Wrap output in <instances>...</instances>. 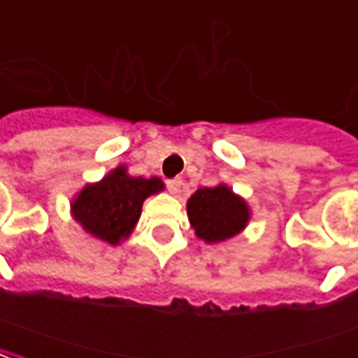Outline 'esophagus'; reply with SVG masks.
<instances>
[{"label":"esophagus","mask_w":358,"mask_h":358,"mask_svg":"<svg viewBox=\"0 0 358 358\" xmlns=\"http://www.w3.org/2000/svg\"><path fill=\"white\" fill-rule=\"evenodd\" d=\"M181 185H183L181 179H169V181H167V189H169L171 194H177V192L181 191Z\"/></svg>","instance_id":"obj_1"}]
</instances>
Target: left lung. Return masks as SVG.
<instances>
[{
  "label": "left lung",
  "mask_w": 358,
  "mask_h": 358,
  "mask_svg": "<svg viewBox=\"0 0 358 358\" xmlns=\"http://www.w3.org/2000/svg\"><path fill=\"white\" fill-rule=\"evenodd\" d=\"M187 215L194 235L208 245L239 235L250 222L247 200L225 183L204 187L187 200Z\"/></svg>",
  "instance_id": "8db88e82"
}]
</instances>
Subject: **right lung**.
Here are the masks:
<instances>
[{
    "label": "right lung",
    "mask_w": 358,
    "mask_h": 358,
    "mask_svg": "<svg viewBox=\"0 0 358 358\" xmlns=\"http://www.w3.org/2000/svg\"><path fill=\"white\" fill-rule=\"evenodd\" d=\"M166 189L159 177H133L117 166L96 183H86L71 200V215L85 233L119 245L138 224L144 200Z\"/></svg>",
    "instance_id": "right-lung-1"
}]
</instances>
